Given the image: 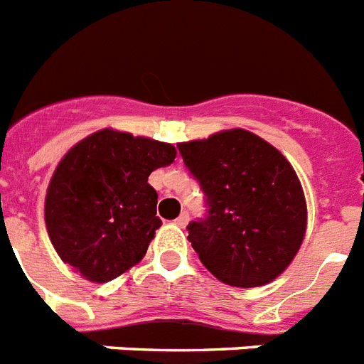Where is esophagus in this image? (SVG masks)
I'll list each match as a JSON object with an SVG mask.
<instances>
[{
  "label": "esophagus",
  "instance_id": "1",
  "mask_svg": "<svg viewBox=\"0 0 364 364\" xmlns=\"http://www.w3.org/2000/svg\"><path fill=\"white\" fill-rule=\"evenodd\" d=\"M188 220H189V215H188V212H182V213H180L178 217H176V220H175V223H176V225H178V226H182V228H184V226L188 225Z\"/></svg>",
  "mask_w": 364,
  "mask_h": 364
}]
</instances>
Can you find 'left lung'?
Here are the masks:
<instances>
[{
	"label": "left lung",
	"mask_w": 364,
	"mask_h": 364,
	"mask_svg": "<svg viewBox=\"0 0 364 364\" xmlns=\"http://www.w3.org/2000/svg\"><path fill=\"white\" fill-rule=\"evenodd\" d=\"M176 147L206 203V215L188 225L203 265L234 287L272 282L306 234V198L291 164L243 129Z\"/></svg>",
	"instance_id": "1"
}]
</instances>
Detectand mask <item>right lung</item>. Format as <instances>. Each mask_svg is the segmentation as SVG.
I'll use <instances>...</instances> for the list:
<instances>
[{
  "label": "right lung",
  "instance_id": "obj_1",
  "mask_svg": "<svg viewBox=\"0 0 364 364\" xmlns=\"http://www.w3.org/2000/svg\"><path fill=\"white\" fill-rule=\"evenodd\" d=\"M175 158L173 145L110 129L71 149L46 195V226L62 262L97 284L136 265L161 226L149 175Z\"/></svg>",
  "mask_w": 364,
  "mask_h": 364
}]
</instances>
